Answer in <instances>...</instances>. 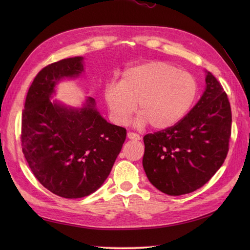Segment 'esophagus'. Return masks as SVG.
Instances as JSON below:
<instances>
[{
    "instance_id": "34e87169",
    "label": "esophagus",
    "mask_w": 250,
    "mask_h": 250,
    "mask_svg": "<svg viewBox=\"0 0 250 250\" xmlns=\"http://www.w3.org/2000/svg\"><path fill=\"white\" fill-rule=\"evenodd\" d=\"M127 137H128V139H129V140H133V141H138V140L141 139V137H140L138 133L131 132V131H129V132L127 133Z\"/></svg>"
}]
</instances>
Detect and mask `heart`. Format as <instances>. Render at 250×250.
Listing matches in <instances>:
<instances>
[{
	"instance_id": "b5f03b06",
	"label": "heart",
	"mask_w": 250,
	"mask_h": 250,
	"mask_svg": "<svg viewBox=\"0 0 250 250\" xmlns=\"http://www.w3.org/2000/svg\"><path fill=\"white\" fill-rule=\"evenodd\" d=\"M197 95V83L190 73L175 65L151 62L130 67L121 82L110 81L104 96L112 120L125 125L137 108V125L148 123L155 129H165L183 119Z\"/></svg>"
}]
</instances>
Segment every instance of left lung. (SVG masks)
<instances>
[{
	"instance_id": "obj_1",
	"label": "left lung",
	"mask_w": 250,
	"mask_h": 250,
	"mask_svg": "<svg viewBox=\"0 0 250 250\" xmlns=\"http://www.w3.org/2000/svg\"><path fill=\"white\" fill-rule=\"evenodd\" d=\"M197 104L179 122L144 137L143 167L149 181L171 196L203 187L224 163L229 149L231 109L213 74Z\"/></svg>"
}]
</instances>
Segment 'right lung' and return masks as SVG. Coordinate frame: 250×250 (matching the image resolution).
<instances>
[{
    "label": "right lung",
    "instance_id": "1",
    "mask_svg": "<svg viewBox=\"0 0 250 250\" xmlns=\"http://www.w3.org/2000/svg\"><path fill=\"white\" fill-rule=\"evenodd\" d=\"M82 57L53 62L36 75L21 115L22 153L37 180L53 194L81 198L109 175L126 129L103 119L88 98L83 108L52 103L56 83L83 72Z\"/></svg>",
    "mask_w": 250,
    "mask_h": 250
}]
</instances>
